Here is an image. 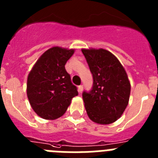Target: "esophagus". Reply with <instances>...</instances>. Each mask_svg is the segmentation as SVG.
<instances>
[{
    "label": "esophagus",
    "mask_w": 158,
    "mask_h": 158,
    "mask_svg": "<svg viewBox=\"0 0 158 158\" xmlns=\"http://www.w3.org/2000/svg\"><path fill=\"white\" fill-rule=\"evenodd\" d=\"M82 91H83V85L78 86V92H79V93H81Z\"/></svg>",
    "instance_id": "obj_1"
}]
</instances>
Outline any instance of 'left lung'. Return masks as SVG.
Segmentation results:
<instances>
[{
  "instance_id": "8db88e82",
  "label": "left lung",
  "mask_w": 158,
  "mask_h": 158,
  "mask_svg": "<svg viewBox=\"0 0 158 158\" xmlns=\"http://www.w3.org/2000/svg\"><path fill=\"white\" fill-rule=\"evenodd\" d=\"M93 77V87L82 95L88 116L98 124H111L128 104L131 83L118 58L104 49H81Z\"/></svg>"
}]
</instances>
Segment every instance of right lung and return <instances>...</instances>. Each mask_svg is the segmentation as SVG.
<instances>
[{
	"instance_id": "obj_1",
	"label": "right lung",
	"mask_w": 158,
	"mask_h": 158,
	"mask_svg": "<svg viewBox=\"0 0 158 158\" xmlns=\"http://www.w3.org/2000/svg\"><path fill=\"white\" fill-rule=\"evenodd\" d=\"M74 49L53 47L43 53L29 73L27 95L31 107L44 119L54 120L62 116L77 96L65 65Z\"/></svg>"
}]
</instances>
